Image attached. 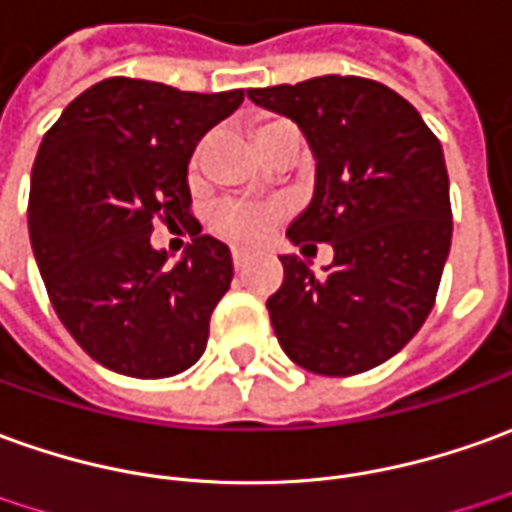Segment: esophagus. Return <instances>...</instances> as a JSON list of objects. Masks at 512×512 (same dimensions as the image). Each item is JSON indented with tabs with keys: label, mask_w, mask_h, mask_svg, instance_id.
I'll list each match as a JSON object with an SVG mask.
<instances>
[{
	"label": "esophagus",
	"mask_w": 512,
	"mask_h": 512,
	"mask_svg": "<svg viewBox=\"0 0 512 512\" xmlns=\"http://www.w3.org/2000/svg\"><path fill=\"white\" fill-rule=\"evenodd\" d=\"M231 259H234L236 270H245V267H248V262H250V253L234 248V250H231Z\"/></svg>",
	"instance_id": "1"
}]
</instances>
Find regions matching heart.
Masks as SVG:
<instances>
[{"instance_id": "1", "label": "heart", "mask_w": 512, "mask_h": 512, "mask_svg": "<svg viewBox=\"0 0 512 512\" xmlns=\"http://www.w3.org/2000/svg\"><path fill=\"white\" fill-rule=\"evenodd\" d=\"M273 125H276V122H273ZM267 128H270V125H262V128L256 130V133H253V142H256ZM203 153H206V147L200 144L195 150V155H192V164H189L192 178H197V172H200ZM278 220H281V209H278V206L245 203V200H225V203H220V206L209 214V228L217 236L231 239V242L256 245V242H262L264 236L276 228Z\"/></svg>"}]
</instances>
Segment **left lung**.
Listing matches in <instances>:
<instances>
[{
    "label": "left lung",
    "mask_w": 512,
    "mask_h": 512,
    "mask_svg": "<svg viewBox=\"0 0 512 512\" xmlns=\"http://www.w3.org/2000/svg\"><path fill=\"white\" fill-rule=\"evenodd\" d=\"M248 97L292 119L315 155V195L287 228L290 242L334 248L323 276L281 256L284 284L267 298L278 343L320 376L376 368L424 326L449 259L438 136L401 94L365 77L326 74Z\"/></svg>",
    "instance_id": "1"
}]
</instances>
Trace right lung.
<instances>
[{"label":"right lung","mask_w":512,"mask_h":512,"mask_svg":"<svg viewBox=\"0 0 512 512\" xmlns=\"http://www.w3.org/2000/svg\"><path fill=\"white\" fill-rule=\"evenodd\" d=\"M245 91L195 94L108 77L63 108L30 178V245L66 331L102 368L164 379L206 351L231 250L200 234L169 267L155 217L189 220V158ZM186 225H195L189 220Z\"/></svg>","instance_id":"1"}]
</instances>
